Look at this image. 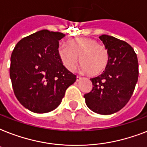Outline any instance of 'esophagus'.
<instances>
[{
    "label": "esophagus",
    "mask_w": 147,
    "mask_h": 147,
    "mask_svg": "<svg viewBox=\"0 0 147 147\" xmlns=\"http://www.w3.org/2000/svg\"><path fill=\"white\" fill-rule=\"evenodd\" d=\"M82 77H80V76H77V77H76V82H79V81L81 80V79H82Z\"/></svg>",
    "instance_id": "1"
}]
</instances>
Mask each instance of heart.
I'll list each match as a JSON object with an SVG mask.
<instances>
[{"instance_id": "b5f03b06", "label": "heart", "mask_w": 147, "mask_h": 147, "mask_svg": "<svg viewBox=\"0 0 147 147\" xmlns=\"http://www.w3.org/2000/svg\"><path fill=\"white\" fill-rule=\"evenodd\" d=\"M58 55L65 68L74 71L78 64L85 71L92 76L102 73L109 62V53L105 46L92 38H75L66 45L58 47Z\"/></svg>"}]
</instances>
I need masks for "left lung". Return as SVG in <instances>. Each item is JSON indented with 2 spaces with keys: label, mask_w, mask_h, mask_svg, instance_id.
Listing matches in <instances>:
<instances>
[{
  "label": "left lung",
  "mask_w": 147,
  "mask_h": 147,
  "mask_svg": "<svg viewBox=\"0 0 147 147\" xmlns=\"http://www.w3.org/2000/svg\"><path fill=\"white\" fill-rule=\"evenodd\" d=\"M99 38L108 51L109 62L100 76L91 78L92 92L84 98L92 111L108 115L122 109L132 96L139 76L138 60L127 42L105 34Z\"/></svg>",
  "instance_id": "8db88e82"
}]
</instances>
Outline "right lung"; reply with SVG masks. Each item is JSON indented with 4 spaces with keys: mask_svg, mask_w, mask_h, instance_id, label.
Here are the masks:
<instances>
[{
    "mask_svg": "<svg viewBox=\"0 0 147 147\" xmlns=\"http://www.w3.org/2000/svg\"><path fill=\"white\" fill-rule=\"evenodd\" d=\"M65 36L47 30L23 38L10 57V76L16 98L34 113H47L62 102L76 76L63 65L58 55L59 41Z\"/></svg>",
    "mask_w": 147,
    "mask_h": 147,
    "instance_id": "1",
    "label": "right lung"
}]
</instances>
